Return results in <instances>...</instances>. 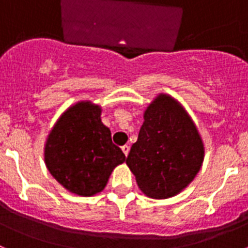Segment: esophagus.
Listing matches in <instances>:
<instances>
[{"mask_svg":"<svg viewBox=\"0 0 248 248\" xmlns=\"http://www.w3.org/2000/svg\"><path fill=\"white\" fill-rule=\"evenodd\" d=\"M129 146L128 145H123L122 146V150H123V153H124V155H125V156H128V154H129Z\"/></svg>","mask_w":248,"mask_h":248,"instance_id":"esophagus-1","label":"esophagus"}]
</instances>
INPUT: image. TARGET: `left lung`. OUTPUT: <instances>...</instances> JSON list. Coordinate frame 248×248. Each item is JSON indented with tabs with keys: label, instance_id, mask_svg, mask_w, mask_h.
<instances>
[{
	"label": "left lung",
	"instance_id": "obj_1",
	"mask_svg": "<svg viewBox=\"0 0 248 248\" xmlns=\"http://www.w3.org/2000/svg\"><path fill=\"white\" fill-rule=\"evenodd\" d=\"M203 154L202 139L187 111L172 97L159 94L144 113L126 165L146 196L169 199L194 180Z\"/></svg>",
	"mask_w": 248,
	"mask_h": 248
}]
</instances>
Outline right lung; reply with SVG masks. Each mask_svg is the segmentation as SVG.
<instances>
[{
  "label": "right lung",
  "instance_id": "obj_1",
  "mask_svg": "<svg viewBox=\"0 0 248 248\" xmlns=\"http://www.w3.org/2000/svg\"><path fill=\"white\" fill-rule=\"evenodd\" d=\"M100 114L99 105L78 102L59 117L46 141L48 171L64 189L79 196L103 191L114 168L125 161Z\"/></svg>",
  "mask_w": 248,
  "mask_h": 248
}]
</instances>
